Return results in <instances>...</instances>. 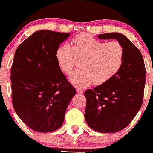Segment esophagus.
Wrapping results in <instances>:
<instances>
[{
	"mask_svg": "<svg viewBox=\"0 0 153 153\" xmlns=\"http://www.w3.org/2000/svg\"><path fill=\"white\" fill-rule=\"evenodd\" d=\"M76 91H77V93H78V94H82V93H83V90H82V89L80 88H77Z\"/></svg>",
	"mask_w": 153,
	"mask_h": 153,
	"instance_id": "34e87169",
	"label": "esophagus"
}]
</instances>
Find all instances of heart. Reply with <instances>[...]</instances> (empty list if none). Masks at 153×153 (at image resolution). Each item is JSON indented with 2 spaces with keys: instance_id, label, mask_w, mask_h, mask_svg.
Listing matches in <instances>:
<instances>
[{
  "instance_id": "b5f03b06",
  "label": "heart",
  "mask_w": 153,
  "mask_h": 153,
  "mask_svg": "<svg viewBox=\"0 0 153 153\" xmlns=\"http://www.w3.org/2000/svg\"><path fill=\"white\" fill-rule=\"evenodd\" d=\"M56 59L63 73L71 74L76 65V59H82L81 69L70 76V81L79 88L93 83H106L119 73L123 65V47L117 41H101L89 34L75 36L71 45H63L56 50Z\"/></svg>"
}]
</instances>
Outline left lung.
Wrapping results in <instances>:
<instances>
[{
  "label": "left lung",
  "instance_id": "8db88e82",
  "mask_svg": "<svg viewBox=\"0 0 153 153\" xmlns=\"http://www.w3.org/2000/svg\"><path fill=\"white\" fill-rule=\"evenodd\" d=\"M98 38L117 39L124 50V62L110 80L85 91V119L88 125L99 132H117L129 125L143 104L145 63L140 51L122 34H101Z\"/></svg>",
  "mask_w": 153,
  "mask_h": 153
}]
</instances>
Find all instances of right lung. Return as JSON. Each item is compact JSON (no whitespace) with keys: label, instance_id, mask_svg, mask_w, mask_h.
<instances>
[{"label":"right lung","instance_id":"add662e5","mask_svg":"<svg viewBox=\"0 0 153 153\" xmlns=\"http://www.w3.org/2000/svg\"><path fill=\"white\" fill-rule=\"evenodd\" d=\"M68 33L40 30L16 49L11 67L12 102L19 118L39 132L62 126L75 89L56 59V50Z\"/></svg>","mask_w":153,"mask_h":153}]
</instances>
